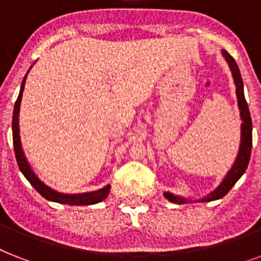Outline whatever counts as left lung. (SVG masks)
I'll return each instance as SVG.
<instances>
[{"label":"left lung","mask_w":261,"mask_h":261,"mask_svg":"<svg viewBox=\"0 0 261 261\" xmlns=\"http://www.w3.org/2000/svg\"><path fill=\"white\" fill-rule=\"evenodd\" d=\"M223 58L226 59V62L229 63V67L231 70V75L234 79L236 84V94H237V102H239L240 116H241V142H240L239 154L236 157L234 164L231 165V169L227 172L222 182L215 188L213 192L206 195L204 198L199 199L198 202H211V200H217V199L223 198L229 191L233 188L236 182L239 181V178L245 173V169L248 168L249 164V159H251V150H252V119L251 114H249V108H248L247 100L244 96V83L240 74V69L237 66V63L233 59L227 51L222 50ZM164 196L172 203H177V204H184L187 202H192L191 199L182 198L178 195L171 194V192H164ZM195 202V200H194Z\"/></svg>","instance_id":"1"}]
</instances>
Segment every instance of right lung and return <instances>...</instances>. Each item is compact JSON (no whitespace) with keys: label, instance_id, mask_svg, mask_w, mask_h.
Returning a JSON list of instances; mask_svg holds the SVG:
<instances>
[{"label":"right lung","instance_id":"obj_1","mask_svg":"<svg viewBox=\"0 0 261 261\" xmlns=\"http://www.w3.org/2000/svg\"><path fill=\"white\" fill-rule=\"evenodd\" d=\"M27 74L24 77L21 83V88H20V93L18 97L14 102L13 110V119H12V133H13V146H14V154H16V160H17V165L20 168L21 173L25 176V178L31 182V186L34 187L35 190L38 191L39 194L42 195L43 198H46L47 200L51 202L62 203V204H70V206H88V204H96V203L101 202L108 196L111 190V186L102 187L97 191H92V192H84V194H62L58 191L53 190L51 187L46 186L40 178L35 174V172L31 169V165L27 161L24 151L21 147V141H20V127H18V112H20V102H21L22 90H24V85H25Z\"/></svg>","mask_w":261,"mask_h":261}]
</instances>
